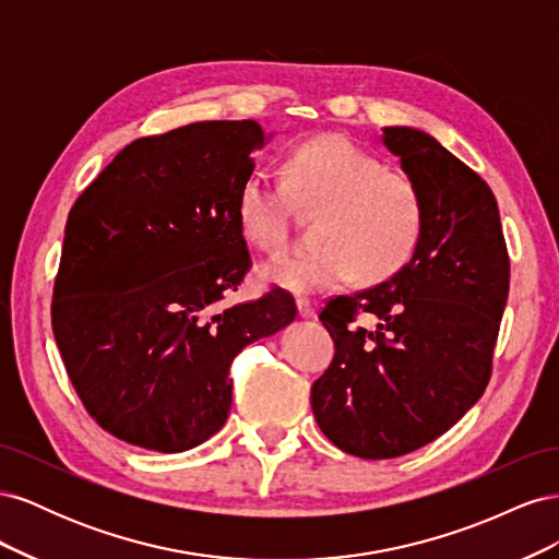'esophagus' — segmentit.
Segmentation results:
<instances>
[{
    "instance_id": "34e87169",
    "label": "esophagus",
    "mask_w": 559,
    "mask_h": 559,
    "mask_svg": "<svg viewBox=\"0 0 559 559\" xmlns=\"http://www.w3.org/2000/svg\"><path fill=\"white\" fill-rule=\"evenodd\" d=\"M314 312H317L314 302L308 296H298V314L300 317H314Z\"/></svg>"
}]
</instances>
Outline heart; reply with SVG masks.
I'll list each match as a JSON object with an SVG mask.
<instances>
[{"instance_id": "heart-1", "label": "heart", "mask_w": 559, "mask_h": 559, "mask_svg": "<svg viewBox=\"0 0 559 559\" xmlns=\"http://www.w3.org/2000/svg\"><path fill=\"white\" fill-rule=\"evenodd\" d=\"M286 181L253 170L240 186L238 222L245 238L263 251L289 242L294 202L321 210L312 251H286L261 273L296 294L335 289L361 277L382 282L411 259L421 233V198L401 173L366 154L343 134H324L286 160ZM295 200L292 201L290 198Z\"/></svg>"}]
</instances>
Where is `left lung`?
Returning <instances> with one entry per match:
<instances>
[{"label": "left lung", "instance_id": "1", "mask_svg": "<svg viewBox=\"0 0 559 559\" xmlns=\"http://www.w3.org/2000/svg\"><path fill=\"white\" fill-rule=\"evenodd\" d=\"M382 144L419 191V240L386 282L319 312L335 354L312 384L319 429L361 460L431 443L483 396L511 280L492 189L427 132L384 128Z\"/></svg>", "mask_w": 559, "mask_h": 559}]
</instances>
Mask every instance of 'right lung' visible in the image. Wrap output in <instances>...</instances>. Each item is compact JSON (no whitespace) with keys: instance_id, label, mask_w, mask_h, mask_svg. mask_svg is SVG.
I'll use <instances>...</instances> for the list:
<instances>
[{"instance_id":"right-lung-1","label":"right lung","mask_w":559,"mask_h":559,"mask_svg":"<svg viewBox=\"0 0 559 559\" xmlns=\"http://www.w3.org/2000/svg\"><path fill=\"white\" fill-rule=\"evenodd\" d=\"M265 142L257 121L140 138L67 216L53 335L88 415L130 445L205 443L228 419L233 359L296 319L280 286L222 302L251 267L235 205Z\"/></svg>"}]
</instances>
